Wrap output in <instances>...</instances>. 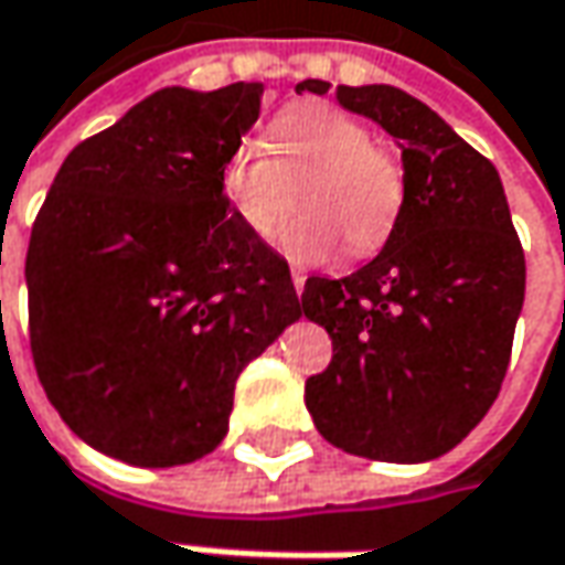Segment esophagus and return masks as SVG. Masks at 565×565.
I'll use <instances>...</instances> for the list:
<instances>
[{"label":"esophagus","mask_w":565,"mask_h":565,"mask_svg":"<svg viewBox=\"0 0 565 565\" xmlns=\"http://www.w3.org/2000/svg\"><path fill=\"white\" fill-rule=\"evenodd\" d=\"M290 281H294V290L302 294V287H306V271H302V268H290Z\"/></svg>","instance_id":"obj_1"}]
</instances>
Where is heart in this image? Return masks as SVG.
I'll list each match as a JSON object with an SVG mask.
<instances>
[{"mask_svg":"<svg viewBox=\"0 0 565 565\" xmlns=\"http://www.w3.org/2000/svg\"><path fill=\"white\" fill-rule=\"evenodd\" d=\"M222 186L234 215L259 241L284 231V253L297 263H328L347 246L372 256L397 227L406 181L397 156L375 147L372 127L350 111L321 103L284 108L268 127V152L249 140L224 156Z\"/></svg>","mask_w":565,"mask_h":565,"instance_id":"heart-1","label":"heart"}]
</instances>
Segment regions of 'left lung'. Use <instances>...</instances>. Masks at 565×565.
<instances>
[{"instance_id":"left-lung-1","label":"left lung","mask_w":565,"mask_h":565,"mask_svg":"<svg viewBox=\"0 0 565 565\" xmlns=\"http://www.w3.org/2000/svg\"><path fill=\"white\" fill-rule=\"evenodd\" d=\"M302 89L321 96L328 84L302 81ZM334 96L397 137L406 196L372 263L302 287V316L334 347L328 369L306 381V409L321 438L353 457L435 459L500 394L525 253L497 168L425 103L387 84Z\"/></svg>"}]
</instances>
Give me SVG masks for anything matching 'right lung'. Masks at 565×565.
<instances>
[{
	"label": "right lung",
	"mask_w": 565,
	"mask_h": 565,
	"mask_svg": "<svg viewBox=\"0 0 565 565\" xmlns=\"http://www.w3.org/2000/svg\"><path fill=\"white\" fill-rule=\"evenodd\" d=\"M263 84L166 87L71 149L30 231V353L71 431L130 466L227 435L234 384L302 316L290 268L222 186Z\"/></svg>",
	"instance_id": "right-lung-1"
}]
</instances>
